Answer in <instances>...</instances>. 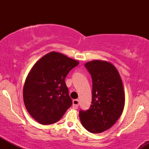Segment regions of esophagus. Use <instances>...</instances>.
<instances>
[{
    "label": "esophagus",
    "instance_id": "1",
    "mask_svg": "<svg viewBox=\"0 0 149 149\" xmlns=\"http://www.w3.org/2000/svg\"><path fill=\"white\" fill-rule=\"evenodd\" d=\"M79 105V101L78 100H73V108L75 109H77L78 108Z\"/></svg>",
    "mask_w": 149,
    "mask_h": 149
}]
</instances>
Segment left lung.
I'll return each instance as SVG.
<instances>
[{"label":"left lung","mask_w":149,"mask_h":149,"mask_svg":"<svg viewBox=\"0 0 149 149\" xmlns=\"http://www.w3.org/2000/svg\"><path fill=\"white\" fill-rule=\"evenodd\" d=\"M85 66L92 77V98L89 109L80 111L79 118L87 130L100 133L111 127L122 114L123 82L116 68L108 61H92Z\"/></svg>","instance_id":"obj_1"}]
</instances>
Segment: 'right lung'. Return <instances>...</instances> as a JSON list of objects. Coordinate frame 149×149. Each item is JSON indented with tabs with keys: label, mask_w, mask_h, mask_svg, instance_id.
Listing matches in <instances>:
<instances>
[{
	"label": "right lung",
	"mask_w": 149,
	"mask_h": 149,
	"mask_svg": "<svg viewBox=\"0 0 149 149\" xmlns=\"http://www.w3.org/2000/svg\"><path fill=\"white\" fill-rule=\"evenodd\" d=\"M78 61L59 52H51L36 63L26 79L24 102L37 122H57L72 105L65 78Z\"/></svg>",
	"instance_id": "right-lung-1"
}]
</instances>
